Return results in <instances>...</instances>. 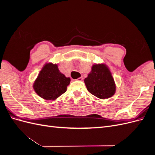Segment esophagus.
<instances>
[{"instance_id": "esophagus-1", "label": "esophagus", "mask_w": 155, "mask_h": 155, "mask_svg": "<svg viewBox=\"0 0 155 155\" xmlns=\"http://www.w3.org/2000/svg\"><path fill=\"white\" fill-rule=\"evenodd\" d=\"M78 80H79V81H83V77L79 78L78 79Z\"/></svg>"}]
</instances>
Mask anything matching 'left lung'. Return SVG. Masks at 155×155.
<instances>
[{"label": "left lung", "mask_w": 155, "mask_h": 155, "mask_svg": "<svg viewBox=\"0 0 155 155\" xmlns=\"http://www.w3.org/2000/svg\"><path fill=\"white\" fill-rule=\"evenodd\" d=\"M84 82L88 91L100 99H108L114 96L116 91L114 78L105 63L93 64Z\"/></svg>", "instance_id": "left-lung-1"}]
</instances>
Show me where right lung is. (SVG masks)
<instances>
[{
	"instance_id": "add662e5",
	"label": "right lung",
	"mask_w": 155,
	"mask_h": 155,
	"mask_svg": "<svg viewBox=\"0 0 155 155\" xmlns=\"http://www.w3.org/2000/svg\"><path fill=\"white\" fill-rule=\"evenodd\" d=\"M70 78L59 71L58 64L46 63L41 68L33 88L39 96L46 100H54L67 91Z\"/></svg>"
}]
</instances>
